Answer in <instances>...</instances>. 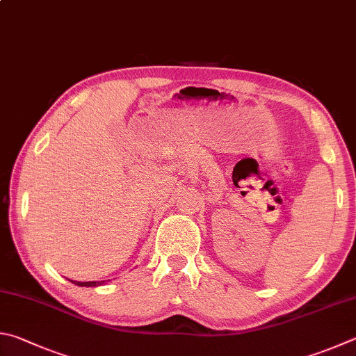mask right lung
Wrapping results in <instances>:
<instances>
[{
  "label": "right lung",
  "mask_w": 356,
  "mask_h": 356,
  "mask_svg": "<svg viewBox=\"0 0 356 356\" xmlns=\"http://www.w3.org/2000/svg\"><path fill=\"white\" fill-rule=\"evenodd\" d=\"M73 282V280H71ZM74 285H77V286H98V285H102V283H106L104 280L102 282H73Z\"/></svg>",
  "instance_id": "obj_1"
}]
</instances>
